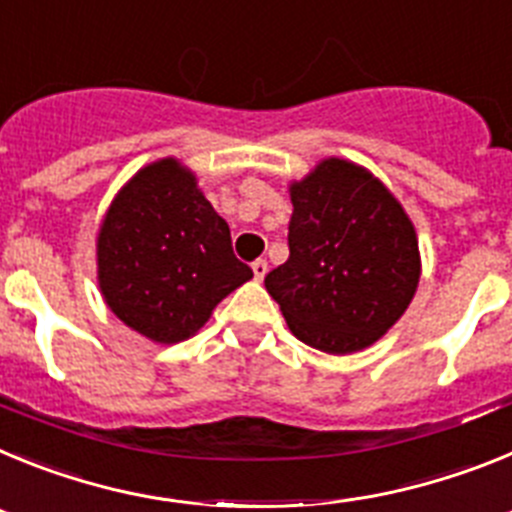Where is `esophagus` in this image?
<instances>
[{
	"instance_id": "34e87169",
	"label": "esophagus",
	"mask_w": 512,
	"mask_h": 512,
	"mask_svg": "<svg viewBox=\"0 0 512 512\" xmlns=\"http://www.w3.org/2000/svg\"><path fill=\"white\" fill-rule=\"evenodd\" d=\"M251 269H253V277H256V279H259V282H261V279L266 277V271H269V264H266L264 259H256V261H253V264H251Z\"/></svg>"
}]
</instances>
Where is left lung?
<instances>
[{"instance_id":"obj_1","label":"left lung","mask_w":512,"mask_h":512,"mask_svg":"<svg viewBox=\"0 0 512 512\" xmlns=\"http://www.w3.org/2000/svg\"><path fill=\"white\" fill-rule=\"evenodd\" d=\"M289 259L266 274L289 330L325 354L372 346L408 310L420 279L418 235L395 194L343 158L289 184Z\"/></svg>"}]
</instances>
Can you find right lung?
<instances>
[{"label":"right lung","instance_id":"right-lung-1","mask_svg":"<svg viewBox=\"0 0 512 512\" xmlns=\"http://www.w3.org/2000/svg\"><path fill=\"white\" fill-rule=\"evenodd\" d=\"M253 277L230 228L176 158L148 164L117 192L97 235L102 297L128 328L179 343Z\"/></svg>","mask_w":512,"mask_h":512}]
</instances>
